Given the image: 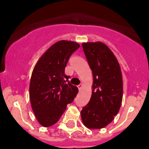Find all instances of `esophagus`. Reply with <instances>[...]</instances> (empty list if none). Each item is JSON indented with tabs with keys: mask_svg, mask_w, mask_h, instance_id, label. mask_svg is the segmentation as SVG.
Returning a JSON list of instances; mask_svg holds the SVG:
<instances>
[{
	"mask_svg": "<svg viewBox=\"0 0 149 149\" xmlns=\"http://www.w3.org/2000/svg\"><path fill=\"white\" fill-rule=\"evenodd\" d=\"M77 87H78L79 90L81 91V89H82V88H83V84H79L78 86H77Z\"/></svg>",
	"mask_w": 149,
	"mask_h": 149,
	"instance_id": "34e87169",
	"label": "esophagus"
}]
</instances>
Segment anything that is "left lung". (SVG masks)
Wrapping results in <instances>:
<instances>
[{
    "instance_id": "1",
    "label": "left lung",
    "mask_w": 149,
    "mask_h": 149,
    "mask_svg": "<svg viewBox=\"0 0 149 149\" xmlns=\"http://www.w3.org/2000/svg\"><path fill=\"white\" fill-rule=\"evenodd\" d=\"M82 47L93 72V84L90 100L81 112V119L87 128L101 129L113 120L120 109L122 72L115 55L103 42H84Z\"/></svg>"
}]
</instances>
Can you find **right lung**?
<instances>
[{
  "label": "right lung",
  "instance_id": "right-lung-1",
  "mask_svg": "<svg viewBox=\"0 0 149 149\" xmlns=\"http://www.w3.org/2000/svg\"><path fill=\"white\" fill-rule=\"evenodd\" d=\"M79 47L74 42L59 41L43 54L34 66L29 94L34 115L43 127L58 122L67 104L72 103L78 93L77 86L68 81L65 68Z\"/></svg>",
  "mask_w": 149,
  "mask_h": 149
}]
</instances>
